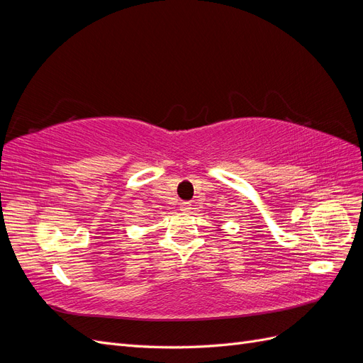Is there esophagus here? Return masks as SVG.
I'll list each match as a JSON object with an SVG mask.
<instances>
[{
  "mask_svg": "<svg viewBox=\"0 0 363 363\" xmlns=\"http://www.w3.org/2000/svg\"><path fill=\"white\" fill-rule=\"evenodd\" d=\"M180 208H182L183 212L191 211V203H182V204H180Z\"/></svg>",
  "mask_w": 363,
  "mask_h": 363,
  "instance_id": "1",
  "label": "esophagus"
}]
</instances>
